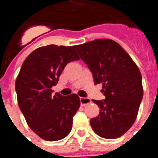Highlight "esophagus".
<instances>
[{"instance_id": "esophagus-1", "label": "esophagus", "mask_w": 158, "mask_h": 158, "mask_svg": "<svg viewBox=\"0 0 158 158\" xmlns=\"http://www.w3.org/2000/svg\"><path fill=\"white\" fill-rule=\"evenodd\" d=\"M80 101L81 105L85 106L86 104L91 103V99L88 98V97H80Z\"/></svg>"}]
</instances>
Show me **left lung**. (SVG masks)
Instances as JSON below:
<instances>
[{"mask_svg": "<svg viewBox=\"0 0 158 158\" xmlns=\"http://www.w3.org/2000/svg\"><path fill=\"white\" fill-rule=\"evenodd\" d=\"M93 73L95 85L102 84L105 99L93 100L100 107L90 119L95 133L107 139L119 138L136 119L143 96L142 75L129 54L116 42L96 40L74 46Z\"/></svg>", "mask_w": 158, "mask_h": 158, "instance_id": "left-lung-1", "label": "left lung"}]
</instances>
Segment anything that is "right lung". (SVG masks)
<instances>
[{"instance_id":"1","label":"right lung","mask_w":158,"mask_h":158,"mask_svg":"<svg viewBox=\"0 0 158 158\" xmlns=\"http://www.w3.org/2000/svg\"><path fill=\"white\" fill-rule=\"evenodd\" d=\"M79 59L74 46L48 45L35 50L23 62L15 85L18 104L29 127L44 140H61L71 131L80 98L52 95L51 88L67 63Z\"/></svg>"}]
</instances>
